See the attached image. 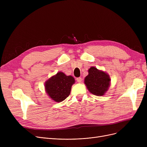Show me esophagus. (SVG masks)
<instances>
[{
	"mask_svg": "<svg viewBox=\"0 0 147 147\" xmlns=\"http://www.w3.org/2000/svg\"><path fill=\"white\" fill-rule=\"evenodd\" d=\"M76 80L78 83H81L82 81V79L81 78H78L76 79Z\"/></svg>",
	"mask_w": 147,
	"mask_h": 147,
	"instance_id": "esophagus-1",
	"label": "esophagus"
}]
</instances>
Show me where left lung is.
I'll return each instance as SVG.
<instances>
[{"label": "left lung", "instance_id": "8db88e82", "mask_svg": "<svg viewBox=\"0 0 147 147\" xmlns=\"http://www.w3.org/2000/svg\"><path fill=\"white\" fill-rule=\"evenodd\" d=\"M88 73L84 80L88 90L96 96L104 95L110 86L109 74L95 67H91L88 69Z\"/></svg>", "mask_w": 147, "mask_h": 147}]
</instances>
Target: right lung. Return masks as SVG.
I'll list each match as a JSON object with an SVG mask.
<instances>
[{
	"label": "right lung",
	"instance_id": "1",
	"mask_svg": "<svg viewBox=\"0 0 147 147\" xmlns=\"http://www.w3.org/2000/svg\"><path fill=\"white\" fill-rule=\"evenodd\" d=\"M75 80L71 76H67L63 72H58L45 83L46 93L56 102L65 100L70 94L71 86Z\"/></svg>",
	"mask_w": 147,
	"mask_h": 147
}]
</instances>
